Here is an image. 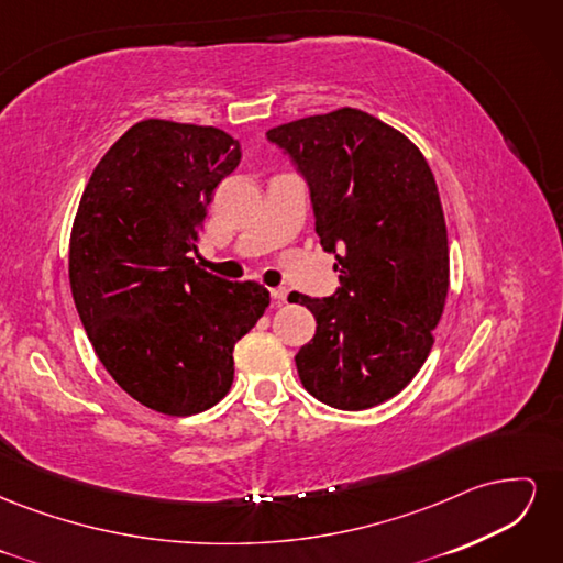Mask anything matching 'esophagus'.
I'll list each match as a JSON object with an SVG mask.
<instances>
[{
    "instance_id": "obj_1",
    "label": "esophagus",
    "mask_w": 563,
    "mask_h": 563,
    "mask_svg": "<svg viewBox=\"0 0 563 563\" xmlns=\"http://www.w3.org/2000/svg\"><path fill=\"white\" fill-rule=\"evenodd\" d=\"M269 296H272V300H275L277 305H282V302H286V296H288V291H286V288L277 286V288H272Z\"/></svg>"
}]
</instances>
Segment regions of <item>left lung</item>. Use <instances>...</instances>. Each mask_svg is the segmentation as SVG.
<instances>
[{"mask_svg":"<svg viewBox=\"0 0 563 563\" xmlns=\"http://www.w3.org/2000/svg\"><path fill=\"white\" fill-rule=\"evenodd\" d=\"M310 185L314 230L335 251L331 298L296 294L317 333L296 354L302 387L343 411L411 383L449 294V236L432 168L406 135L354 108L267 131Z\"/></svg>","mask_w":563,"mask_h":563,"instance_id":"1","label":"left lung"}]
</instances>
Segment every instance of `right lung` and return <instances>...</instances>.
<instances>
[{"mask_svg":"<svg viewBox=\"0 0 563 563\" xmlns=\"http://www.w3.org/2000/svg\"><path fill=\"white\" fill-rule=\"evenodd\" d=\"M242 145L216 126L143 119L98 162L70 234V286L100 364L164 416L216 406L232 352L269 305L255 282L195 263L199 225Z\"/></svg>","mask_w":563,"mask_h":563,"instance_id":"obj_1","label":"right lung"}]
</instances>
